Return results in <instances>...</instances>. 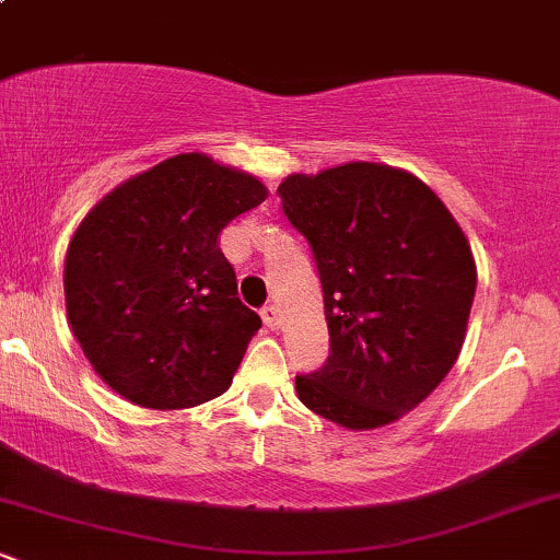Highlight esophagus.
<instances>
[{"label":"esophagus","instance_id":"obj_1","mask_svg":"<svg viewBox=\"0 0 560 560\" xmlns=\"http://www.w3.org/2000/svg\"><path fill=\"white\" fill-rule=\"evenodd\" d=\"M260 316H262V324H266L268 329H279V326H281V316H279V311H276L273 305L262 307Z\"/></svg>","mask_w":560,"mask_h":560}]
</instances>
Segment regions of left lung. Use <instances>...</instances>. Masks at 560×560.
I'll use <instances>...</instances> for the list:
<instances>
[{
  "label": "left lung",
  "mask_w": 560,
  "mask_h": 560,
  "mask_svg": "<svg viewBox=\"0 0 560 560\" xmlns=\"http://www.w3.org/2000/svg\"><path fill=\"white\" fill-rule=\"evenodd\" d=\"M284 215L311 242L329 358L294 378L298 397L337 427L402 419L458 361L477 292L464 229L421 178L384 163H342L279 184Z\"/></svg>",
  "instance_id": "obj_1"
}]
</instances>
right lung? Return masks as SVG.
<instances>
[{"label": "right lung", "mask_w": 560, "mask_h": 560, "mask_svg": "<svg viewBox=\"0 0 560 560\" xmlns=\"http://www.w3.org/2000/svg\"><path fill=\"white\" fill-rule=\"evenodd\" d=\"M266 197L249 173L184 152L89 210L62 284L70 331L107 387L152 410L195 408L231 387L260 316L236 298L218 236Z\"/></svg>", "instance_id": "add662e5"}]
</instances>
